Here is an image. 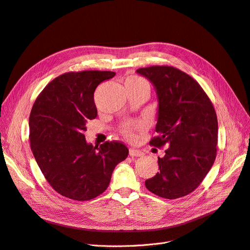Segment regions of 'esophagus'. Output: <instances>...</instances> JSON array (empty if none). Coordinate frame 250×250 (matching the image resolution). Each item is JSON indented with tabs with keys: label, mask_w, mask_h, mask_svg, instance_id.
Returning a JSON list of instances; mask_svg holds the SVG:
<instances>
[{
	"label": "esophagus",
	"mask_w": 250,
	"mask_h": 250,
	"mask_svg": "<svg viewBox=\"0 0 250 250\" xmlns=\"http://www.w3.org/2000/svg\"><path fill=\"white\" fill-rule=\"evenodd\" d=\"M128 153H129V156H132V157H139V156L144 155L142 151H140L138 149H134V148H129Z\"/></svg>",
	"instance_id": "34e87169"
}]
</instances>
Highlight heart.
Returning a JSON list of instances; mask_svg holds the SVG:
<instances>
[{"label": "heart", "mask_w": 250, "mask_h": 250, "mask_svg": "<svg viewBox=\"0 0 250 250\" xmlns=\"http://www.w3.org/2000/svg\"><path fill=\"white\" fill-rule=\"evenodd\" d=\"M125 85H132L135 86V88H142V89H147L150 90V86L148 82L141 78V77H137V75H134V77L129 78L126 80L125 82ZM143 128V125L137 123V122H133V123H126L124 124L121 128H119V132L122 133V135L127 139V140H135L137 137L136 132L140 131V129Z\"/></svg>", "instance_id": "b5f03b06"}]
</instances>
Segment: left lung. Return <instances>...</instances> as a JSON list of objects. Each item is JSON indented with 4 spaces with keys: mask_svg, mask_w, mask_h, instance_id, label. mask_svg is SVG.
<instances>
[{
    "mask_svg": "<svg viewBox=\"0 0 250 250\" xmlns=\"http://www.w3.org/2000/svg\"><path fill=\"white\" fill-rule=\"evenodd\" d=\"M154 84L158 98L157 136L150 145L167 147L158 157L159 172L146 188L159 197L177 199L196 189L211 168L218 145V118L201 85L173 66L139 68Z\"/></svg>",
    "mask_w": 250,
    "mask_h": 250,
    "instance_id": "1",
    "label": "left lung"
}]
</instances>
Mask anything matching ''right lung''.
<instances>
[{"label": "right lung", "mask_w": 250, "mask_h": 250, "mask_svg": "<svg viewBox=\"0 0 250 250\" xmlns=\"http://www.w3.org/2000/svg\"><path fill=\"white\" fill-rule=\"evenodd\" d=\"M113 71L63 73L41 92L29 115L31 151L51 187L64 197L86 201L109 185L114 167L127 157L119 141L86 144V124L97 116L94 92Z\"/></svg>", "instance_id": "right-lung-1"}]
</instances>
